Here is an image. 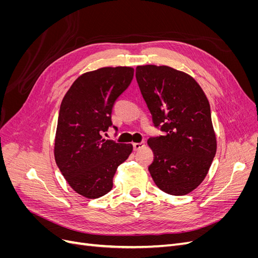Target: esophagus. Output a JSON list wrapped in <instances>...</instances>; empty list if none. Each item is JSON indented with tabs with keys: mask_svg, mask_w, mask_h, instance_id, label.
Returning <instances> with one entry per match:
<instances>
[{
	"mask_svg": "<svg viewBox=\"0 0 258 258\" xmlns=\"http://www.w3.org/2000/svg\"><path fill=\"white\" fill-rule=\"evenodd\" d=\"M145 146V142H141V143H134V150L135 151H140Z\"/></svg>",
	"mask_w": 258,
	"mask_h": 258,
	"instance_id": "34e87169",
	"label": "esophagus"
}]
</instances>
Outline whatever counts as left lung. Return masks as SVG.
<instances>
[{"instance_id":"1","label":"left lung","mask_w":258,"mask_h":258,"mask_svg":"<svg viewBox=\"0 0 258 258\" xmlns=\"http://www.w3.org/2000/svg\"><path fill=\"white\" fill-rule=\"evenodd\" d=\"M136 77L154 124L165 132L148 139V171L159 189L184 196L202 183L216 154L209 100L194 77L173 68L138 66Z\"/></svg>"}]
</instances>
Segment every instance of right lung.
Wrapping results in <instances>:
<instances>
[{
	"label": "right lung",
	"instance_id": "right-lung-1",
	"mask_svg": "<svg viewBox=\"0 0 258 258\" xmlns=\"http://www.w3.org/2000/svg\"><path fill=\"white\" fill-rule=\"evenodd\" d=\"M130 67H105L77 77L62 100L54 160L71 188L97 199L113 187L117 168L131 154L132 144L102 138L112 126L113 105L134 79ZM116 129V127H115Z\"/></svg>",
	"mask_w": 258,
	"mask_h": 258
}]
</instances>
